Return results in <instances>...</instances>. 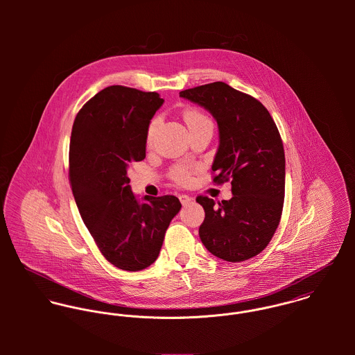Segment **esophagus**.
I'll return each mask as SVG.
<instances>
[{
  "mask_svg": "<svg viewBox=\"0 0 355 355\" xmlns=\"http://www.w3.org/2000/svg\"><path fill=\"white\" fill-rule=\"evenodd\" d=\"M179 198H180V202L183 205H189V203L193 202V198L189 197V196H180Z\"/></svg>",
  "mask_w": 355,
  "mask_h": 355,
  "instance_id": "obj_1",
  "label": "esophagus"
}]
</instances>
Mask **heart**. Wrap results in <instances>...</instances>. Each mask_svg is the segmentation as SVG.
Masks as SVG:
<instances>
[{"instance_id": "obj_1", "label": "heart", "mask_w": 355, "mask_h": 355, "mask_svg": "<svg viewBox=\"0 0 355 355\" xmlns=\"http://www.w3.org/2000/svg\"><path fill=\"white\" fill-rule=\"evenodd\" d=\"M183 120L186 123V125L189 127V130H194V128H198L201 125H211V121L210 119L197 109H193V107H189L183 112ZM157 125H158V120H153L148 128V134H146V144L148 146H152L153 139H154V134H155V130H157ZM191 169L187 168V166H176L173 171H172V176L176 182L179 183H189L190 179H191Z\"/></svg>"}]
</instances>
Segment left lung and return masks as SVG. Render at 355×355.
Masks as SVG:
<instances>
[{
    "instance_id": "obj_1",
    "label": "left lung",
    "mask_w": 355,
    "mask_h": 355,
    "mask_svg": "<svg viewBox=\"0 0 355 355\" xmlns=\"http://www.w3.org/2000/svg\"><path fill=\"white\" fill-rule=\"evenodd\" d=\"M206 109L218 127L213 182L231 180L232 198L214 202L198 197L205 210L200 227L203 246L228 262L261 253L282 217L286 157L279 130L266 107L224 82L179 93Z\"/></svg>"
}]
</instances>
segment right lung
<instances>
[{"mask_svg":"<svg viewBox=\"0 0 355 355\" xmlns=\"http://www.w3.org/2000/svg\"><path fill=\"white\" fill-rule=\"evenodd\" d=\"M164 103L157 93L109 86L75 117L69 182L79 213L102 255L116 268L142 270L157 259L165 231L182 209L175 196L138 198L128 166L146 157V134Z\"/></svg>","mask_w":355,"mask_h":355,"instance_id":"obj_1","label":"right lung"}]
</instances>
